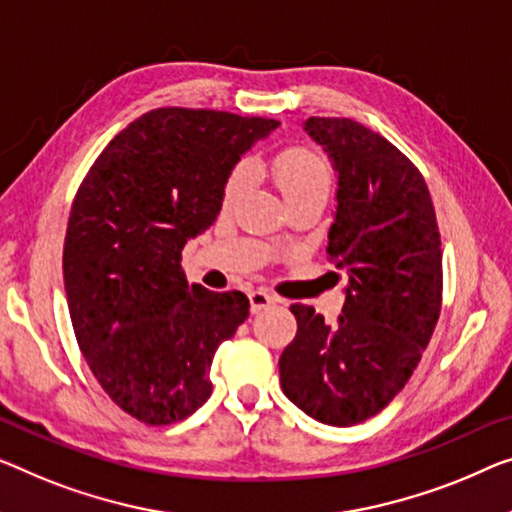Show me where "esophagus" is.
Here are the masks:
<instances>
[{
  "instance_id": "esophagus-1",
  "label": "esophagus",
  "mask_w": 512,
  "mask_h": 512,
  "mask_svg": "<svg viewBox=\"0 0 512 512\" xmlns=\"http://www.w3.org/2000/svg\"><path fill=\"white\" fill-rule=\"evenodd\" d=\"M248 299H250V310H253V312L271 308V305H276V301H278L276 296L266 294V292H262V289H255V292H250Z\"/></svg>"
}]
</instances>
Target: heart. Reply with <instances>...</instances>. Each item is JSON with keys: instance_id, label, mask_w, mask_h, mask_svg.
Masks as SVG:
<instances>
[{"instance_id": "heart-1", "label": "heart", "mask_w": 512, "mask_h": 512, "mask_svg": "<svg viewBox=\"0 0 512 512\" xmlns=\"http://www.w3.org/2000/svg\"><path fill=\"white\" fill-rule=\"evenodd\" d=\"M262 170V167H257ZM269 174L276 181L280 193L285 195L287 202L303 200L310 195H329L331 190V165L319 151L296 144V147L282 149L276 158L271 160ZM250 181V167L236 165L227 174L223 186V202L232 204L239 200Z\"/></svg>"}]
</instances>
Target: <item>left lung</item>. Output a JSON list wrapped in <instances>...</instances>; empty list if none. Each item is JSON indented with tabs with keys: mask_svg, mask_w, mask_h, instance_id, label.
Returning a JSON list of instances; mask_svg holds the SVG:
<instances>
[{
	"mask_svg": "<svg viewBox=\"0 0 512 512\" xmlns=\"http://www.w3.org/2000/svg\"><path fill=\"white\" fill-rule=\"evenodd\" d=\"M305 131L338 170L326 255L349 282L335 324L289 308L280 386L315 421L349 427L379 414L421 361L441 312V236L423 174L384 135L345 117H310Z\"/></svg>",
	"mask_w": 512,
	"mask_h": 512,
	"instance_id": "1",
	"label": "left lung"
}]
</instances>
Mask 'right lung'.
<instances>
[{
    "instance_id": "add662e5",
    "label": "right lung",
    "mask_w": 512,
    "mask_h": 512,
    "mask_svg": "<svg viewBox=\"0 0 512 512\" xmlns=\"http://www.w3.org/2000/svg\"><path fill=\"white\" fill-rule=\"evenodd\" d=\"M276 119L158 108L101 151L75 193L64 287L80 352L110 400L170 425L211 395L218 345L246 322L241 292L188 285L181 250L213 225L236 160Z\"/></svg>"
}]
</instances>
